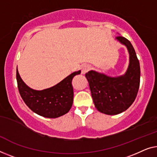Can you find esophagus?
Wrapping results in <instances>:
<instances>
[{
    "label": "esophagus",
    "instance_id": "34e87169",
    "mask_svg": "<svg viewBox=\"0 0 157 157\" xmlns=\"http://www.w3.org/2000/svg\"><path fill=\"white\" fill-rule=\"evenodd\" d=\"M91 68V67L90 65H87V64H85L83 65L81 67V70H82V74L85 75L86 72H87L89 71H90Z\"/></svg>",
    "mask_w": 157,
    "mask_h": 157
}]
</instances>
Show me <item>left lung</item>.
Segmentation results:
<instances>
[{
  "label": "left lung",
  "mask_w": 157,
  "mask_h": 157,
  "mask_svg": "<svg viewBox=\"0 0 157 157\" xmlns=\"http://www.w3.org/2000/svg\"><path fill=\"white\" fill-rule=\"evenodd\" d=\"M116 39L127 47L130 54V63L125 74L116 78L94 71L85 74L95 107L107 115H116L129 108L140 86V62L135 49L125 37L118 36Z\"/></svg>",
  "instance_id": "1"
}]
</instances>
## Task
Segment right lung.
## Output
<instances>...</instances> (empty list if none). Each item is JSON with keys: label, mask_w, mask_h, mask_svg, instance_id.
<instances>
[{"label": "right lung", "mask_w": 157, "mask_h": 157, "mask_svg": "<svg viewBox=\"0 0 157 157\" xmlns=\"http://www.w3.org/2000/svg\"><path fill=\"white\" fill-rule=\"evenodd\" d=\"M81 71L74 72L52 87L37 91L26 85L21 79L17 68L16 78L21 97L32 111L46 118H56L67 113L73 102L72 79Z\"/></svg>", "instance_id": "1"}]
</instances>
